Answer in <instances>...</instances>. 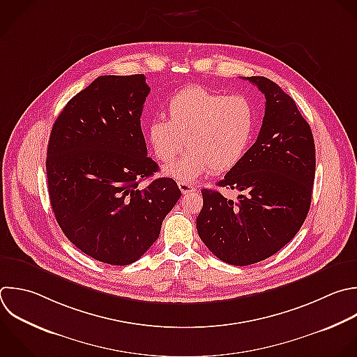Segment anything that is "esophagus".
Wrapping results in <instances>:
<instances>
[{
	"instance_id": "obj_1",
	"label": "esophagus",
	"mask_w": 357,
	"mask_h": 357,
	"mask_svg": "<svg viewBox=\"0 0 357 357\" xmlns=\"http://www.w3.org/2000/svg\"><path fill=\"white\" fill-rule=\"evenodd\" d=\"M178 188H180V191H181L183 194H190V192H195V191H197V188H195L194 185L187 184V183H184V181H178Z\"/></svg>"
}]
</instances>
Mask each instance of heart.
Here are the masks:
<instances>
[{
    "instance_id": "obj_1",
    "label": "heart",
    "mask_w": 357,
    "mask_h": 357,
    "mask_svg": "<svg viewBox=\"0 0 357 357\" xmlns=\"http://www.w3.org/2000/svg\"><path fill=\"white\" fill-rule=\"evenodd\" d=\"M167 120L155 119L148 138L155 156L170 163L188 151L165 173L180 181H194L209 170L225 173L245 156L255 131L257 117L251 102L241 95L226 96L202 86L176 92L166 105Z\"/></svg>"
}]
</instances>
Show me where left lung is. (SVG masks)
Masks as SVG:
<instances>
[{
    "label": "left lung",
    "mask_w": 357,
    "mask_h": 357,
    "mask_svg": "<svg viewBox=\"0 0 357 357\" xmlns=\"http://www.w3.org/2000/svg\"><path fill=\"white\" fill-rule=\"evenodd\" d=\"M244 79L258 86L266 103L255 144L218 183L240 195L233 202L204 188L197 218L209 251L237 266L266 259L297 234L310 209L315 174L312 132L294 100L265 77Z\"/></svg>",
    "instance_id": "obj_1"
}]
</instances>
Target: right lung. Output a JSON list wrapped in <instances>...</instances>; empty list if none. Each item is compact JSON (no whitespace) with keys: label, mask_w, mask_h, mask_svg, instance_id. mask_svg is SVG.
<instances>
[{"label":"right lung","mask_w":357,"mask_h":357,"mask_svg":"<svg viewBox=\"0 0 357 357\" xmlns=\"http://www.w3.org/2000/svg\"><path fill=\"white\" fill-rule=\"evenodd\" d=\"M144 74L103 75L77 93L53 124L47 188L57 223L86 255L110 265L139 259L178 201L176 181L152 177L141 114Z\"/></svg>","instance_id":"right-lung-1"}]
</instances>
